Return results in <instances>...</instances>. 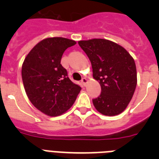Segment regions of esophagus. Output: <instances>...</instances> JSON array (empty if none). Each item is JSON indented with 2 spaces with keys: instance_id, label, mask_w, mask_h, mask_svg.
Wrapping results in <instances>:
<instances>
[{
  "instance_id": "obj_1",
  "label": "esophagus",
  "mask_w": 159,
  "mask_h": 159,
  "mask_svg": "<svg viewBox=\"0 0 159 159\" xmlns=\"http://www.w3.org/2000/svg\"><path fill=\"white\" fill-rule=\"evenodd\" d=\"M81 82H82V84H84V86H86V84H88V80H87L86 78H83Z\"/></svg>"
}]
</instances>
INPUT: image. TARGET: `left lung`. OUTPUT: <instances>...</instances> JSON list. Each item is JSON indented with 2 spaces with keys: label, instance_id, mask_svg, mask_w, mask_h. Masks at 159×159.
I'll list each match as a JSON object with an SVG mask.
<instances>
[{
  "label": "left lung",
  "instance_id": "8db88e82",
  "mask_svg": "<svg viewBox=\"0 0 159 159\" xmlns=\"http://www.w3.org/2000/svg\"><path fill=\"white\" fill-rule=\"evenodd\" d=\"M78 43L92 63L93 78L101 86L100 95L92 99L95 109L104 116L119 115L128 106L137 85L134 59L121 45L105 39Z\"/></svg>",
  "mask_w": 159,
  "mask_h": 159
}]
</instances>
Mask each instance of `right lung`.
I'll return each mask as SVG.
<instances>
[{
  "instance_id": "right-lung-1",
  "label": "right lung",
  "mask_w": 159,
  "mask_h": 159,
  "mask_svg": "<svg viewBox=\"0 0 159 159\" xmlns=\"http://www.w3.org/2000/svg\"><path fill=\"white\" fill-rule=\"evenodd\" d=\"M75 43L64 37L45 38L32 48L22 64V80L28 98L48 116L67 111L80 92V87L71 82L60 64L64 51Z\"/></svg>"
}]
</instances>
